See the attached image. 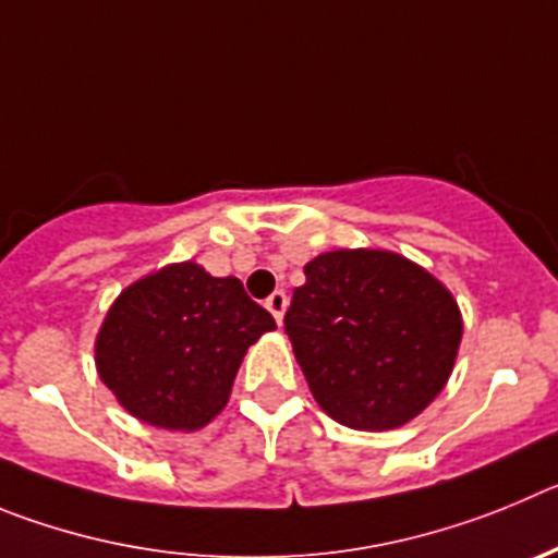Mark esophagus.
Masks as SVG:
<instances>
[{
  "mask_svg": "<svg viewBox=\"0 0 558 558\" xmlns=\"http://www.w3.org/2000/svg\"><path fill=\"white\" fill-rule=\"evenodd\" d=\"M269 308V314L275 316V319H278V325H280V319H283V314H286V305H289V298H286V291H272V294H269L267 298V303H264Z\"/></svg>",
  "mask_w": 558,
  "mask_h": 558,
  "instance_id": "34e87169",
  "label": "esophagus"
}]
</instances>
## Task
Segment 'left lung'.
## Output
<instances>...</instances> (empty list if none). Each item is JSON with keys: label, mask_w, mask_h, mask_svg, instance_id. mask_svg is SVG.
I'll use <instances>...</instances> for the list:
<instances>
[{"label": "left lung", "mask_w": 558, "mask_h": 558, "mask_svg": "<svg viewBox=\"0 0 558 558\" xmlns=\"http://www.w3.org/2000/svg\"><path fill=\"white\" fill-rule=\"evenodd\" d=\"M283 325L316 403L355 430L414 420L448 384L461 344L453 294L386 250L308 260Z\"/></svg>", "instance_id": "1"}]
</instances>
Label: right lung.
I'll return each instance as SVG.
<instances>
[{"label":"right lung","mask_w":558,"mask_h":558,"mask_svg":"<svg viewBox=\"0 0 558 558\" xmlns=\"http://www.w3.org/2000/svg\"><path fill=\"white\" fill-rule=\"evenodd\" d=\"M275 319L239 278H214L194 260L135 280L97 333V373L142 423L197 430L228 405L250 344Z\"/></svg>","instance_id":"1"}]
</instances>
